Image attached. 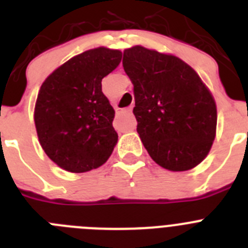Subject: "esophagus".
<instances>
[{"label": "esophagus", "instance_id": "34e87169", "mask_svg": "<svg viewBox=\"0 0 248 248\" xmlns=\"http://www.w3.org/2000/svg\"><path fill=\"white\" fill-rule=\"evenodd\" d=\"M123 111H124V113H129V114H130L131 113V108H126L125 110H123Z\"/></svg>", "mask_w": 248, "mask_h": 248}]
</instances>
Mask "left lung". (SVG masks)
Instances as JSON below:
<instances>
[{"instance_id":"8db88e82","label":"left lung","mask_w":248,"mask_h":248,"mask_svg":"<svg viewBox=\"0 0 248 248\" xmlns=\"http://www.w3.org/2000/svg\"><path fill=\"white\" fill-rule=\"evenodd\" d=\"M123 67L134 85L137 131L151 159L170 171L199 165L217 124L214 97L199 74L180 58L141 46L124 50Z\"/></svg>"}]
</instances>
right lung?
<instances>
[{"mask_svg": "<svg viewBox=\"0 0 248 248\" xmlns=\"http://www.w3.org/2000/svg\"><path fill=\"white\" fill-rule=\"evenodd\" d=\"M122 52L85 50L43 82L34 108L39 143L53 163L71 172L102 166L118 141L114 111L102 79L119 65Z\"/></svg>", "mask_w": 248, "mask_h": 248, "instance_id": "add662e5", "label": "right lung"}]
</instances>
